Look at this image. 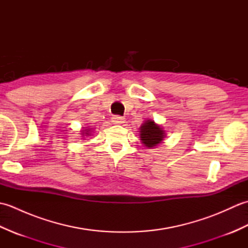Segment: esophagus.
<instances>
[{"mask_svg":"<svg viewBox=\"0 0 248 248\" xmlns=\"http://www.w3.org/2000/svg\"><path fill=\"white\" fill-rule=\"evenodd\" d=\"M112 121H113L114 124H124V118L121 117V116H119V115H115V116H113V117H112Z\"/></svg>","mask_w":248,"mask_h":248,"instance_id":"1","label":"esophagus"}]
</instances>
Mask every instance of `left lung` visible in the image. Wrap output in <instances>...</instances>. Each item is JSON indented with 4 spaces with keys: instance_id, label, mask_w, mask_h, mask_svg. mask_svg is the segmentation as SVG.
Wrapping results in <instances>:
<instances>
[{
    "instance_id": "left-lung-1",
    "label": "left lung",
    "mask_w": 248,
    "mask_h": 248,
    "mask_svg": "<svg viewBox=\"0 0 248 248\" xmlns=\"http://www.w3.org/2000/svg\"><path fill=\"white\" fill-rule=\"evenodd\" d=\"M140 140L147 148H154V147L161 144L165 138V131L161 125L156 124L154 120H146L140 128Z\"/></svg>"
}]
</instances>
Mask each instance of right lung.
Here are the masks:
<instances>
[{
	"label": "right lung",
	"mask_w": 248,
	"mask_h": 248,
	"mask_svg": "<svg viewBox=\"0 0 248 248\" xmlns=\"http://www.w3.org/2000/svg\"><path fill=\"white\" fill-rule=\"evenodd\" d=\"M89 131H91V129H86V130H83L82 131V135L83 136H89V135H91V132H89ZM84 134H86V136H84Z\"/></svg>",
	"instance_id": "obj_1"
}]
</instances>
